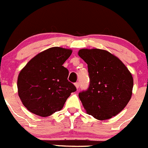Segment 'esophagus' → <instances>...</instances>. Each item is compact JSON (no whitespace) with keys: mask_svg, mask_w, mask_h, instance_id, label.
Returning a JSON list of instances; mask_svg holds the SVG:
<instances>
[{"mask_svg":"<svg viewBox=\"0 0 148 148\" xmlns=\"http://www.w3.org/2000/svg\"><path fill=\"white\" fill-rule=\"evenodd\" d=\"M74 85H75L76 88H77V89H78V88H79V82H76V83L74 84Z\"/></svg>","mask_w":148,"mask_h":148,"instance_id":"obj_1","label":"esophagus"}]
</instances>
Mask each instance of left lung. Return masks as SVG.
I'll return each mask as SVG.
<instances>
[{"instance_id":"obj_1","label":"left lung","mask_w":148,"mask_h":148,"mask_svg":"<svg viewBox=\"0 0 148 148\" xmlns=\"http://www.w3.org/2000/svg\"><path fill=\"white\" fill-rule=\"evenodd\" d=\"M79 56L88 64L89 87L79 93L88 114L100 121L121 112L130 101L134 81L121 60L106 50L82 49Z\"/></svg>"}]
</instances>
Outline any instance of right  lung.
I'll use <instances>...</instances> for the list:
<instances>
[{"label": "right lung", "instance_id": "add662e5", "mask_svg": "<svg viewBox=\"0 0 148 148\" xmlns=\"http://www.w3.org/2000/svg\"><path fill=\"white\" fill-rule=\"evenodd\" d=\"M72 51L52 47L36 55L18 76V94L30 112L47 117L63 108L77 88L69 82V70L63 66Z\"/></svg>", "mask_w": 148, "mask_h": 148}]
</instances>
